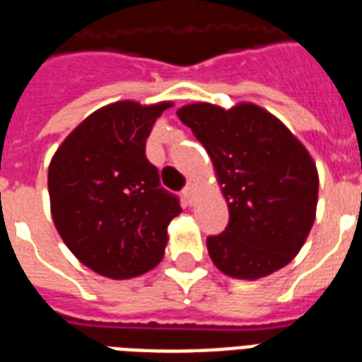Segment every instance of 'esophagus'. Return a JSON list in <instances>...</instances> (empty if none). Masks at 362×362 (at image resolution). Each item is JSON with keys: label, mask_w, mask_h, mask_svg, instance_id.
<instances>
[{"label": "esophagus", "mask_w": 362, "mask_h": 362, "mask_svg": "<svg viewBox=\"0 0 362 362\" xmlns=\"http://www.w3.org/2000/svg\"><path fill=\"white\" fill-rule=\"evenodd\" d=\"M183 198H185V202H187V204L192 205V202H194V185L189 183V185H187V187H185V189H183Z\"/></svg>", "instance_id": "1"}]
</instances>
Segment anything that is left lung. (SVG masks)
I'll use <instances>...</instances> for the list:
<instances>
[{
    "instance_id": "obj_1",
    "label": "left lung",
    "mask_w": 362,
    "mask_h": 362,
    "mask_svg": "<svg viewBox=\"0 0 362 362\" xmlns=\"http://www.w3.org/2000/svg\"><path fill=\"white\" fill-rule=\"evenodd\" d=\"M177 117L202 141L228 202L230 222L207 237L216 267L256 280L296 258L316 218L317 170L310 153L267 110L187 104Z\"/></svg>"
}]
</instances>
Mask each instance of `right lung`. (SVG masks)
<instances>
[{
  "label": "right lung",
  "instance_id": "1",
  "mask_svg": "<svg viewBox=\"0 0 362 362\" xmlns=\"http://www.w3.org/2000/svg\"><path fill=\"white\" fill-rule=\"evenodd\" d=\"M172 103L119 100L97 110L66 136L48 168L52 218L86 267L125 280L157 267L168 224L181 213L146 157L157 117Z\"/></svg>",
  "mask_w": 362,
  "mask_h": 362
}]
</instances>
